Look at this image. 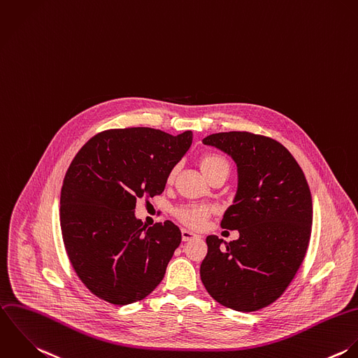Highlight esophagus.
<instances>
[{
	"label": "esophagus",
	"mask_w": 358,
	"mask_h": 358,
	"mask_svg": "<svg viewBox=\"0 0 358 358\" xmlns=\"http://www.w3.org/2000/svg\"><path fill=\"white\" fill-rule=\"evenodd\" d=\"M200 238L197 234L194 232H190L187 229H182V240L183 241H189V240H193V238Z\"/></svg>",
	"instance_id": "esophagus-1"
}]
</instances>
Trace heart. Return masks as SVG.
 I'll use <instances>...</instances> for the list:
<instances>
[{"label": "heart", "instance_id": "obj_1", "mask_svg": "<svg viewBox=\"0 0 358 358\" xmlns=\"http://www.w3.org/2000/svg\"><path fill=\"white\" fill-rule=\"evenodd\" d=\"M199 166H200V171L204 173V176L208 180L218 173H222V172L228 173V171H229L228 159L217 152L203 154L199 159ZM175 175H176V169H172L168 173L169 183L175 179ZM173 214L186 227L199 229L204 225L207 218L211 215V210L207 207H200V206H186V207L176 208Z\"/></svg>", "mask_w": 358, "mask_h": 358}]
</instances>
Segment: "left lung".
<instances>
[{
  "mask_svg": "<svg viewBox=\"0 0 358 358\" xmlns=\"http://www.w3.org/2000/svg\"><path fill=\"white\" fill-rule=\"evenodd\" d=\"M203 143L225 151L238 165V193L221 227L240 236L231 243L208 236L200 276L220 304L257 311L283 294L306 257L311 192L294 157L271 137L224 131Z\"/></svg>",
  "mask_w": 358,
  "mask_h": 358,
  "instance_id": "left-lung-1",
  "label": "left lung"
}]
</instances>
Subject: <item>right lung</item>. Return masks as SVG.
I'll use <instances>...</instances> for the list:
<instances>
[{"instance_id":"right-lung-1","label":"right lung","mask_w":358,"mask_h":358,"mask_svg":"<svg viewBox=\"0 0 358 358\" xmlns=\"http://www.w3.org/2000/svg\"><path fill=\"white\" fill-rule=\"evenodd\" d=\"M192 140L190 130L110 129L75 155L61 190V232L76 275L97 297L130 304L162 280L182 234L171 221L143 225L136 200L164 192Z\"/></svg>"}]
</instances>
